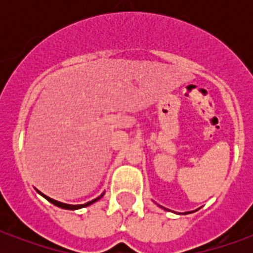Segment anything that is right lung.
I'll return each mask as SVG.
<instances>
[{
  "label": "right lung",
  "instance_id": "1",
  "mask_svg": "<svg viewBox=\"0 0 253 253\" xmlns=\"http://www.w3.org/2000/svg\"><path fill=\"white\" fill-rule=\"evenodd\" d=\"M42 195H43V194H42ZM43 196H44V198H46V199H47V201H48V202H51L52 205H55V206L62 207V209H67V210H77V209H81V207L89 206V205H92L93 202L99 201L100 198L103 196V194H101V195H100L99 198H96V199H93V201H90V202H88V203H85V205H66V203H62V202L54 201V199H51V198H48V196H46V195H43Z\"/></svg>",
  "mask_w": 253,
  "mask_h": 253
}]
</instances>
